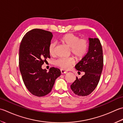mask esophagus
<instances>
[{"mask_svg":"<svg viewBox=\"0 0 123 123\" xmlns=\"http://www.w3.org/2000/svg\"><path fill=\"white\" fill-rule=\"evenodd\" d=\"M61 74H66L67 73V71H64L63 69H61Z\"/></svg>","mask_w":123,"mask_h":123,"instance_id":"esophagus-1","label":"esophagus"}]
</instances>
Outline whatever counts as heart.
Instances as JSON below:
<instances>
[{
	"label": "heart",
	"instance_id": "heart-1",
	"mask_svg": "<svg viewBox=\"0 0 123 123\" xmlns=\"http://www.w3.org/2000/svg\"><path fill=\"white\" fill-rule=\"evenodd\" d=\"M59 41L62 43L71 48L72 54L75 58L81 59L86 54L88 49V43L86 39H80L79 37L73 33H67L59 37ZM56 44L51 43L49 44L48 51L51 56L55 54ZM56 65L64 69H68L74 64L72 58H62L55 62Z\"/></svg>",
	"mask_w": 123,
	"mask_h": 123
}]
</instances>
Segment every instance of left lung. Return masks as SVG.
I'll list each match as a JSON object with an SVG mask.
<instances>
[{"label": "left lung", "instance_id": "obj_1", "mask_svg": "<svg viewBox=\"0 0 123 123\" xmlns=\"http://www.w3.org/2000/svg\"><path fill=\"white\" fill-rule=\"evenodd\" d=\"M103 64V51L100 41L98 38L89 37L88 51L75 66L77 71L84 72V75L80 79L76 77L71 86L73 92L82 97L91 94L99 82Z\"/></svg>", "mask_w": 123, "mask_h": 123}]
</instances>
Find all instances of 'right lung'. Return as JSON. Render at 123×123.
Instances as JSON below:
<instances>
[{"instance_id": "add662e5", "label": "right lung", "mask_w": 123, "mask_h": 123, "mask_svg": "<svg viewBox=\"0 0 123 123\" xmlns=\"http://www.w3.org/2000/svg\"><path fill=\"white\" fill-rule=\"evenodd\" d=\"M53 37L50 32L35 29L25 34L19 50V66L25 86L30 93L37 97L49 93L55 80L61 74L55 67L48 72L42 68L46 59L50 58L48 48Z\"/></svg>"}]
</instances>
